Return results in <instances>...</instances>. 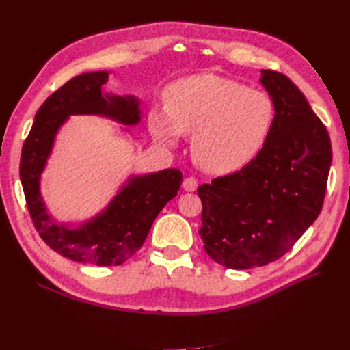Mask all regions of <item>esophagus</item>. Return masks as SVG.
I'll return each mask as SVG.
<instances>
[{
  "instance_id": "obj_1",
  "label": "esophagus",
  "mask_w": 350,
  "mask_h": 350,
  "mask_svg": "<svg viewBox=\"0 0 350 350\" xmlns=\"http://www.w3.org/2000/svg\"><path fill=\"white\" fill-rule=\"evenodd\" d=\"M197 187H198V181H197V179H196L194 176H188V178H185V179H184L183 188L185 189V191H188V193H193V191H196Z\"/></svg>"
}]
</instances>
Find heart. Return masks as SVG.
<instances>
[{"label": "heart", "instance_id": "1", "mask_svg": "<svg viewBox=\"0 0 350 350\" xmlns=\"http://www.w3.org/2000/svg\"><path fill=\"white\" fill-rule=\"evenodd\" d=\"M166 107L149 113L157 142L176 146L193 134L191 154L204 171L237 172L266 146L276 121V107L266 92L216 74H197L172 83L165 92Z\"/></svg>", "mask_w": 350, "mask_h": 350}]
</instances>
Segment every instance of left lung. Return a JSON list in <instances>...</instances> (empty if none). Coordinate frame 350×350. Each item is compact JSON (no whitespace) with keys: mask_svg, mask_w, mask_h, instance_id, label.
<instances>
[{"mask_svg":"<svg viewBox=\"0 0 350 350\" xmlns=\"http://www.w3.org/2000/svg\"><path fill=\"white\" fill-rule=\"evenodd\" d=\"M276 107L273 131L241 171L198 187V234L226 269L266 266L288 252L319 217L332 166L327 129L284 74L261 70Z\"/></svg>","mask_w":350,"mask_h":350,"instance_id":"8db88e82","label":"left lung"}]
</instances>
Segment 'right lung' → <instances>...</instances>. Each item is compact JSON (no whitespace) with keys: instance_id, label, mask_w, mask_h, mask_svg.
Listing matches in <instances>:
<instances>
[{"instance_id":"right-lung-1","label":"right lung","mask_w":350,"mask_h":350,"mask_svg":"<svg viewBox=\"0 0 350 350\" xmlns=\"http://www.w3.org/2000/svg\"><path fill=\"white\" fill-rule=\"evenodd\" d=\"M108 77V71L83 72L52 93L36 112L20 159V181L40 238L62 257L96 266H120L133 257L149 235L156 216L178 194L183 183L178 169L133 175L107 208L79 226L58 224L48 213L40 194V176L55 137L70 115H100L129 126L142 121L140 100L135 96L102 92Z\"/></svg>"}]
</instances>
